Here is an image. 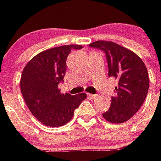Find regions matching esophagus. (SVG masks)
<instances>
[{
	"label": "esophagus",
	"instance_id": "esophagus-1",
	"mask_svg": "<svg viewBox=\"0 0 161 161\" xmlns=\"http://www.w3.org/2000/svg\"><path fill=\"white\" fill-rule=\"evenodd\" d=\"M87 96H88V97H90V99H95L96 97H97V95H95V94H91V93H88V94H87Z\"/></svg>",
	"mask_w": 161,
	"mask_h": 161
}]
</instances>
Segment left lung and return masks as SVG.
<instances>
[{
    "mask_svg": "<svg viewBox=\"0 0 161 161\" xmlns=\"http://www.w3.org/2000/svg\"><path fill=\"white\" fill-rule=\"evenodd\" d=\"M90 47L103 50L108 76L118 80L109 109L103 114L108 121L120 124L129 120L141 108L149 90V76L140 58L130 50L111 41L97 40Z\"/></svg>",
    "mask_w": 161,
    "mask_h": 161,
    "instance_id": "8db88e82",
    "label": "left lung"
}]
</instances>
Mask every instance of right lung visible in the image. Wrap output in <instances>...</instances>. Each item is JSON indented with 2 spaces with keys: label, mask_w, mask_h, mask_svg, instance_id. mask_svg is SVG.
<instances>
[{
  "label": "right lung",
  "mask_w": 161,
  "mask_h": 161,
  "mask_svg": "<svg viewBox=\"0 0 161 161\" xmlns=\"http://www.w3.org/2000/svg\"><path fill=\"white\" fill-rule=\"evenodd\" d=\"M81 45H66L44 50L25 65L20 81L25 103L33 116L44 125L58 127L70 121L75 110L86 98V93L61 94L58 89L64 82L66 60L73 49Z\"/></svg>",
  "instance_id": "1"
}]
</instances>
